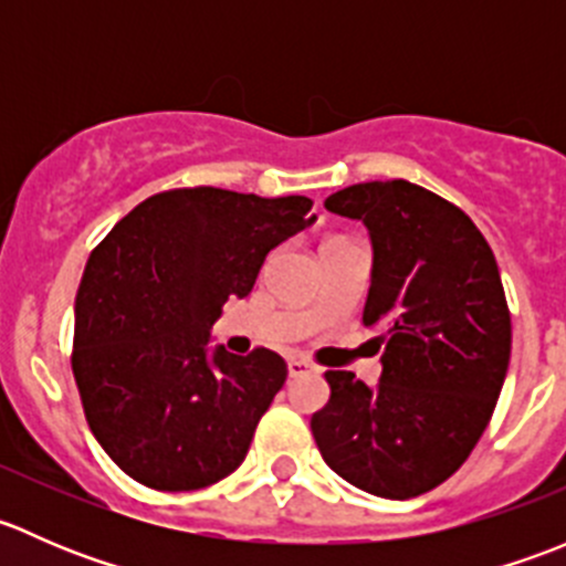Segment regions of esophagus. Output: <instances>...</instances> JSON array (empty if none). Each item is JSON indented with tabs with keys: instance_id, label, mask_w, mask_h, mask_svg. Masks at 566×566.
<instances>
[{
	"instance_id": "1",
	"label": "esophagus",
	"mask_w": 566,
	"mask_h": 566,
	"mask_svg": "<svg viewBox=\"0 0 566 566\" xmlns=\"http://www.w3.org/2000/svg\"><path fill=\"white\" fill-rule=\"evenodd\" d=\"M287 369H290V378H301V375L306 373H315V364H310L306 358H290L287 361Z\"/></svg>"
}]
</instances>
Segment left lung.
<instances>
[{"label": "left lung", "instance_id": "obj_1", "mask_svg": "<svg viewBox=\"0 0 566 566\" xmlns=\"http://www.w3.org/2000/svg\"><path fill=\"white\" fill-rule=\"evenodd\" d=\"M325 210L369 232L364 325L380 331L384 369L378 386L328 369L312 436L353 488L413 499L468 460L504 386L512 319L499 265L476 224L416 182H356Z\"/></svg>", "mask_w": 566, "mask_h": 566}]
</instances>
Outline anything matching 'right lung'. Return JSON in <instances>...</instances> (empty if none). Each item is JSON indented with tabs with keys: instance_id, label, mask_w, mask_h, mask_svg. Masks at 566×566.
Masks as SVG:
<instances>
[{
	"instance_id": "right-lung-1",
	"label": "right lung",
	"mask_w": 566,
	"mask_h": 566,
	"mask_svg": "<svg viewBox=\"0 0 566 566\" xmlns=\"http://www.w3.org/2000/svg\"><path fill=\"white\" fill-rule=\"evenodd\" d=\"M317 221L306 197L175 188L136 205L90 254L76 293L73 378L104 452L153 490L230 476L287 380L279 353L210 345L268 251Z\"/></svg>"
}]
</instances>
